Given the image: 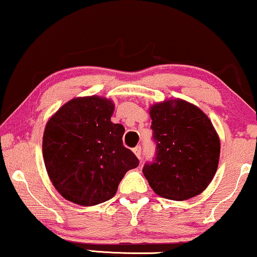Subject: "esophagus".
I'll return each mask as SVG.
<instances>
[{
  "label": "esophagus",
  "instance_id": "34e87169",
  "mask_svg": "<svg viewBox=\"0 0 257 257\" xmlns=\"http://www.w3.org/2000/svg\"><path fill=\"white\" fill-rule=\"evenodd\" d=\"M133 152H135V155L138 157L139 159L142 158V146H136L135 149H133Z\"/></svg>",
  "mask_w": 257,
  "mask_h": 257
}]
</instances>
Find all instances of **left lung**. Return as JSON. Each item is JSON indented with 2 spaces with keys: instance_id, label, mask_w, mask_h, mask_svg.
Here are the masks:
<instances>
[{
  "instance_id": "1",
  "label": "left lung",
  "mask_w": 257,
  "mask_h": 257,
  "mask_svg": "<svg viewBox=\"0 0 257 257\" xmlns=\"http://www.w3.org/2000/svg\"><path fill=\"white\" fill-rule=\"evenodd\" d=\"M150 115L156 156L143 168L150 186L172 201L199 195L214 178L221 150L210 119L179 99L153 105Z\"/></svg>"
}]
</instances>
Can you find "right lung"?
Returning <instances> with one entry per match:
<instances>
[{
    "label": "right lung",
    "mask_w": 257,
    "mask_h": 257,
    "mask_svg": "<svg viewBox=\"0 0 257 257\" xmlns=\"http://www.w3.org/2000/svg\"><path fill=\"white\" fill-rule=\"evenodd\" d=\"M113 109L105 98H76L46 125L42 152L48 176L59 194L75 204L111 199L125 173L139 165L122 145L124 126L111 121Z\"/></svg>",
    "instance_id": "obj_1"
}]
</instances>
